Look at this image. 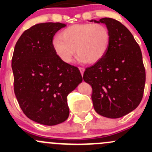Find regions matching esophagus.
<instances>
[{"mask_svg":"<svg viewBox=\"0 0 152 152\" xmlns=\"http://www.w3.org/2000/svg\"><path fill=\"white\" fill-rule=\"evenodd\" d=\"M79 70H80L81 74H82V76H83L84 72H85V68H84V67H79Z\"/></svg>","mask_w":152,"mask_h":152,"instance_id":"esophagus-1","label":"esophagus"}]
</instances>
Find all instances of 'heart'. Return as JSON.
Masks as SVG:
<instances>
[{"instance_id":"b5f03b06","label":"heart","mask_w":152,"mask_h":152,"mask_svg":"<svg viewBox=\"0 0 152 152\" xmlns=\"http://www.w3.org/2000/svg\"><path fill=\"white\" fill-rule=\"evenodd\" d=\"M110 33L102 23H79L67 27L52 41L53 50L64 62L70 63L75 53L80 63H96L108 50Z\"/></svg>"}]
</instances>
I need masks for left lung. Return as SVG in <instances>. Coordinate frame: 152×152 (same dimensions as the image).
<instances>
[{
	"instance_id": "left-lung-1",
	"label": "left lung",
	"mask_w": 152,
	"mask_h": 152,
	"mask_svg": "<svg viewBox=\"0 0 152 152\" xmlns=\"http://www.w3.org/2000/svg\"><path fill=\"white\" fill-rule=\"evenodd\" d=\"M110 33L108 50L101 60L86 68L83 79L93 88L92 101L98 114L109 118L123 117L140 104L145 71L140 46L119 21L102 18Z\"/></svg>"
}]
</instances>
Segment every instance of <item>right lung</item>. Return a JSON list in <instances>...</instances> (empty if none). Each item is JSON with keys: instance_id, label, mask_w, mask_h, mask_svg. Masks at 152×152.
<instances>
[{"instance_id": "right-lung-1", "label": "right lung", "mask_w": 152, "mask_h": 152, "mask_svg": "<svg viewBox=\"0 0 152 152\" xmlns=\"http://www.w3.org/2000/svg\"><path fill=\"white\" fill-rule=\"evenodd\" d=\"M66 24H36L23 33L14 49V90L24 114L53 126L69 116L67 96L82 82L78 67L64 62L53 50L55 34Z\"/></svg>"}]
</instances>
